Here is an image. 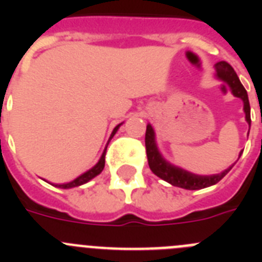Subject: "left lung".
<instances>
[{"instance_id":"8db88e82","label":"left lung","mask_w":262,"mask_h":262,"mask_svg":"<svg viewBox=\"0 0 262 262\" xmlns=\"http://www.w3.org/2000/svg\"><path fill=\"white\" fill-rule=\"evenodd\" d=\"M215 76H216L217 80L228 84L231 93L233 96L242 99L243 103H244L245 120L248 122L249 127H251V106H249L248 94H247V90L244 89V86L240 82L236 72L233 71V68L228 62L219 61L215 64ZM145 148H147L148 165H149L152 172L157 177L169 182L173 186L182 187V189H187V190H198V189H203V187H209L217 184L233 166L232 164L230 168H227L226 170H223L222 173H217V174L201 176L194 174V173L189 172L186 169L173 165L169 161H166L163 155L160 154L159 147L156 144V135H155L154 128L149 123L147 124V131H145ZM242 154L243 151L239 154V157L242 156Z\"/></svg>"}]
</instances>
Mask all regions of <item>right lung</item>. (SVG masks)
Masks as SVG:
<instances>
[{
    "instance_id": "right-lung-1",
    "label": "right lung",
    "mask_w": 262,
    "mask_h": 262,
    "mask_svg": "<svg viewBox=\"0 0 262 262\" xmlns=\"http://www.w3.org/2000/svg\"><path fill=\"white\" fill-rule=\"evenodd\" d=\"M120 126H122V123L118 124V126L115 127L114 129H113V133H111V135H110V139H108L107 144H106L105 149H103V152H102V156L99 157L98 163H97L96 165L93 166V168H90L89 170H86V172H85V173H82V174H81V176H78V177L75 178L73 181L67 182V184H56V185H53V186L61 187V189H71V187L81 186V185L86 184V182H89L90 180H93L94 177H97V176H98L99 173L102 172L103 168H105V155H106V149H107L108 143H110V140H111V139H113V136H114L115 134H117V131H118V129H119Z\"/></svg>"
}]
</instances>
